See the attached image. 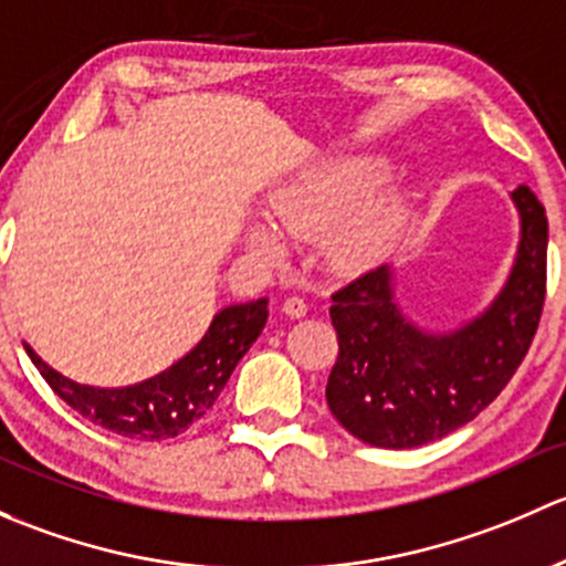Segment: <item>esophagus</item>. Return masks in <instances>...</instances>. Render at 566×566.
I'll use <instances>...</instances> for the list:
<instances>
[{
    "label": "esophagus",
    "mask_w": 566,
    "mask_h": 566,
    "mask_svg": "<svg viewBox=\"0 0 566 566\" xmlns=\"http://www.w3.org/2000/svg\"><path fill=\"white\" fill-rule=\"evenodd\" d=\"M283 313L291 318H302L307 313V302L302 300V296H289V300L283 302Z\"/></svg>",
    "instance_id": "esophagus-1"
}]
</instances>
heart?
<instances>
[{
    "instance_id": "heart-1",
    "label": "heart",
    "mask_w": 566,
    "mask_h": 566,
    "mask_svg": "<svg viewBox=\"0 0 566 566\" xmlns=\"http://www.w3.org/2000/svg\"><path fill=\"white\" fill-rule=\"evenodd\" d=\"M387 174V163L373 155H337L311 168L281 190L272 203L275 223L291 240H313L335 226L326 240V259L343 272H363L381 261L398 240L406 220L403 198L378 193L355 209ZM353 214L349 216L347 212ZM348 214L347 219L345 214ZM347 220L344 221L342 218ZM344 223L340 224L339 220ZM250 244L266 259L283 255V240L272 229H253Z\"/></svg>"
}]
</instances>
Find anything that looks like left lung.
<instances>
[{
	"label": "left lung",
	"instance_id": "1",
	"mask_svg": "<svg viewBox=\"0 0 566 566\" xmlns=\"http://www.w3.org/2000/svg\"><path fill=\"white\" fill-rule=\"evenodd\" d=\"M521 212L515 266L493 305L450 335L406 322L387 264L332 294L337 359L326 403L359 441L411 450L463 428L521 368L545 305L547 218L532 188L512 190Z\"/></svg>",
	"mask_w": 566,
	"mask_h": 566
}]
</instances>
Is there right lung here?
<instances>
[{"instance_id": "right-lung-1", "label": "right lung", "mask_w": 566, "mask_h": 566, "mask_svg": "<svg viewBox=\"0 0 566 566\" xmlns=\"http://www.w3.org/2000/svg\"><path fill=\"white\" fill-rule=\"evenodd\" d=\"M266 300L220 311L207 335L177 365L142 384L119 389L86 387L56 373L29 346L27 354L51 389L73 411L116 436L136 441H163L185 433L214 406L237 363L264 329Z\"/></svg>"}]
</instances>
